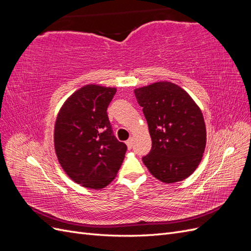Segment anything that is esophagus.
I'll use <instances>...</instances> for the list:
<instances>
[{"label": "esophagus", "instance_id": "1", "mask_svg": "<svg viewBox=\"0 0 251 251\" xmlns=\"http://www.w3.org/2000/svg\"><path fill=\"white\" fill-rule=\"evenodd\" d=\"M126 144L127 149H128V150H131V149H132V146H133V140H132V139H128V140H126Z\"/></svg>", "mask_w": 251, "mask_h": 251}]
</instances>
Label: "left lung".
<instances>
[{
    "mask_svg": "<svg viewBox=\"0 0 251 251\" xmlns=\"http://www.w3.org/2000/svg\"><path fill=\"white\" fill-rule=\"evenodd\" d=\"M149 125L151 150L142 158L163 183L188 178L198 168L206 146V126L199 105L172 81H157L134 90Z\"/></svg>",
    "mask_w": 251,
    "mask_h": 251,
    "instance_id": "left-lung-1",
    "label": "left lung"
}]
</instances>
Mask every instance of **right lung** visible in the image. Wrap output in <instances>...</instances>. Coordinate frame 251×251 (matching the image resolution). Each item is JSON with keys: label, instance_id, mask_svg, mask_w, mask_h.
<instances>
[{"label": "right lung", "instance_id": "1", "mask_svg": "<svg viewBox=\"0 0 251 251\" xmlns=\"http://www.w3.org/2000/svg\"><path fill=\"white\" fill-rule=\"evenodd\" d=\"M116 88L83 86L67 98L54 126V149L65 173L77 184L101 189L115 179L126 146L113 136L107 109Z\"/></svg>", "mask_w": 251, "mask_h": 251}]
</instances>
